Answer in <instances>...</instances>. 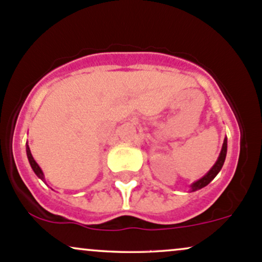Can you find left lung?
Listing matches in <instances>:
<instances>
[{"instance_id": "obj_1", "label": "left lung", "mask_w": 262, "mask_h": 262, "mask_svg": "<svg viewBox=\"0 0 262 262\" xmlns=\"http://www.w3.org/2000/svg\"><path fill=\"white\" fill-rule=\"evenodd\" d=\"M226 149H228V140H226V137H225L224 142H223L222 151H220V155H219L218 160H216L215 164H214V166L211 167L209 172H208L207 174L204 176V177H202L201 179H198V181L194 182V183H193L192 186H190V192H195V190L202 189L203 187L208 186V184H209L210 182L213 181L214 178H215V176L220 172V169H222L223 164H224V161H225V157H226Z\"/></svg>"}]
</instances>
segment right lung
Wrapping results in <instances>:
<instances>
[{"mask_svg": "<svg viewBox=\"0 0 262 262\" xmlns=\"http://www.w3.org/2000/svg\"><path fill=\"white\" fill-rule=\"evenodd\" d=\"M26 151H27V157H28L29 164H31V167H32V169H33V172L36 173L38 178H40V179H42V181H44V174H43L42 169H40V167L38 166V163L36 162V161H34V158H33V156H32V154H31V149H29V146L28 145H27V147H26Z\"/></svg>", "mask_w": 262, "mask_h": 262, "instance_id": "obj_1", "label": "right lung"}]
</instances>
